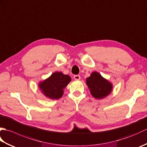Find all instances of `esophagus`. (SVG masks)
<instances>
[{"label":"esophagus","instance_id":"34e87169","mask_svg":"<svg viewBox=\"0 0 147 147\" xmlns=\"http://www.w3.org/2000/svg\"><path fill=\"white\" fill-rule=\"evenodd\" d=\"M74 79L75 80H80V75H74Z\"/></svg>","mask_w":147,"mask_h":147}]
</instances>
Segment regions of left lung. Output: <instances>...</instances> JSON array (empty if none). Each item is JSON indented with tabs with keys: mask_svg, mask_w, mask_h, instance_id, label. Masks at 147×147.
<instances>
[{
	"mask_svg": "<svg viewBox=\"0 0 147 147\" xmlns=\"http://www.w3.org/2000/svg\"><path fill=\"white\" fill-rule=\"evenodd\" d=\"M86 81L92 95L96 99L104 98L112 92V83L97 72H93Z\"/></svg>",
	"mask_w": 147,
	"mask_h": 147,
	"instance_id": "8db88e82",
	"label": "left lung"
}]
</instances>
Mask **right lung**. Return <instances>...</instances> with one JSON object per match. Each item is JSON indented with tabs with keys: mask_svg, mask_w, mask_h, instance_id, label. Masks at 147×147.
<instances>
[{
	"mask_svg": "<svg viewBox=\"0 0 147 147\" xmlns=\"http://www.w3.org/2000/svg\"><path fill=\"white\" fill-rule=\"evenodd\" d=\"M71 81L70 76L61 72H55L42 82L38 86L42 93L51 99H59L62 97L64 89Z\"/></svg>",
	"mask_w": 147,
	"mask_h": 147,
	"instance_id": "right-lung-1",
	"label": "right lung"
}]
</instances>
